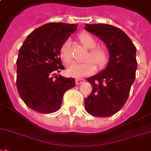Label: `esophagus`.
I'll return each instance as SVG.
<instances>
[{
  "mask_svg": "<svg viewBox=\"0 0 151 151\" xmlns=\"http://www.w3.org/2000/svg\"><path fill=\"white\" fill-rule=\"evenodd\" d=\"M84 81L85 80L83 79H77V80H76V85H80L83 83Z\"/></svg>",
  "mask_w": 151,
  "mask_h": 151,
  "instance_id": "34e87169",
  "label": "esophagus"
}]
</instances>
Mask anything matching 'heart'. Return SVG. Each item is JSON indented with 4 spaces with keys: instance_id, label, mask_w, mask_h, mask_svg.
Returning a JSON list of instances; mask_svg holds the SVG:
<instances>
[{
    "instance_id": "1",
    "label": "heart",
    "mask_w": 151,
    "mask_h": 151,
    "mask_svg": "<svg viewBox=\"0 0 151 151\" xmlns=\"http://www.w3.org/2000/svg\"><path fill=\"white\" fill-rule=\"evenodd\" d=\"M80 40L82 45L87 49H90L86 55L83 63H73L67 70L70 76L75 78H81L92 74L99 68H103L106 66L108 61V54L105 47L96 46L97 42L94 37L88 33L80 34ZM60 58L65 63L71 62L72 55L71 50V40L68 39L64 41L60 48ZM96 63V65L94 63Z\"/></svg>"
}]
</instances>
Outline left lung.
Returning <instances> with one entry per match:
<instances>
[{
  "mask_svg": "<svg viewBox=\"0 0 151 151\" xmlns=\"http://www.w3.org/2000/svg\"><path fill=\"white\" fill-rule=\"evenodd\" d=\"M85 29L100 38L110 53L106 68L87 79L92 91L84 99L85 110L96 117H109L124 106L135 80L136 47L127 35L115 26L86 24Z\"/></svg>",
  "mask_w": 151,
  "mask_h": 151,
  "instance_id": "obj_1",
  "label": "left lung"
}]
</instances>
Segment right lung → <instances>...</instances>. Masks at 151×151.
<instances>
[{
	"mask_svg": "<svg viewBox=\"0 0 151 151\" xmlns=\"http://www.w3.org/2000/svg\"><path fill=\"white\" fill-rule=\"evenodd\" d=\"M77 28L76 24L48 23L35 29L20 47L17 60V87L24 104L50 114L60 108L63 94L76 85L74 78L52 76L64 69L60 48Z\"/></svg>",
	"mask_w": 151,
	"mask_h": 151,
	"instance_id": "right-lung-1",
	"label": "right lung"
}]
</instances>
